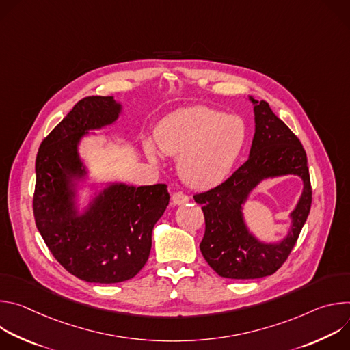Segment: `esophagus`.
I'll return each mask as SVG.
<instances>
[{
  "instance_id": "esophagus-1",
  "label": "esophagus",
  "mask_w": 350,
  "mask_h": 350,
  "mask_svg": "<svg viewBox=\"0 0 350 350\" xmlns=\"http://www.w3.org/2000/svg\"><path fill=\"white\" fill-rule=\"evenodd\" d=\"M172 201H173L174 205H184V204H187V202L189 201V198H188L184 192L178 191V192H174V193H173Z\"/></svg>"
}]
</instances>
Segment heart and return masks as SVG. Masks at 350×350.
Here are the masks:
<instances>
[{
  "mask_svg": "<svg viewBox=\"0 0 350 350\" xmlns=\"http://www.w3.org/2000/svg\"><path fill=\"white\" fill-rule=\"evenodd\" d=\"M246 139L241 118L208 107L183 108L165 118L155 130L162 152L178 157V173L192 188L206 189L223 183L232 172ZM145 154L158 162L152 142Z\"/></svg>",
  "mask_w": 350,
  "mask_h": 350,
  "instance_id": "heart-1",
  "label": "heart"
}]
</instances>
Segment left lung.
Wrapping results in <instances>:
<instances>
[{"instance_id": "8db88e82", "label": "left lung", "mask_w": 350, "mask_h": 350, "mask_svg": "<svg viewBox=\"0 0 350 350\" xmlns=\"http://www.w3.org/2000/svg\"><path fill=\"white\" fill-rule=\"evenodd\" d=\"M247 98L255 113V135L247 161L220 185L193 195L205 216L201 252L220 277L232 280L274 274L289 256L312 205L308 158L301 141L266 101H258L251 95ZM289 174L303 178L304 189L290 214L288 232L277 243H263L248 230L243 205L262 180Z\"/></svg>"}]
</instances>
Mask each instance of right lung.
<instances>
[{
    "mask_svg": "<svg viewBox=\"0 0 350 350\" xmlns=\"http://www.w3.org/2000/svg\"><path fill=\"white\" fill-rule=\"evenodd\" d=\"M122 104L113 96H87L40 145L33 211L36 226L54 258L87 282L133 278L151 252L152 230L165 213L166 184L108 183L80 211L79 189L88 178L79 145L92 130L113 124Z\"/></svg>",
    "mask_w": 350,
    "mask_h": 350,
    "instance_id": "right-lung-1",
    "label": "right lung"
}]
</instances>
